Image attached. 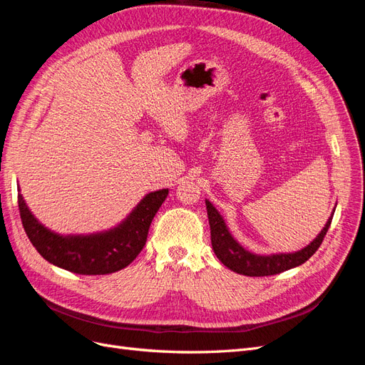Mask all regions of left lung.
<instances>
[{
	"label": "left lung",
	"mask_w": 365,
	"mask_h": 365,
	"mask_svg": "<svg viewBox=\"0 0 365 365\" xmlns=\"http://www.w3.org/2000/svg\"><path fill=\"white\" fill-rule=\"evenodd\" d=\"M210 230H212V245L217 259L222 262L227 268L248 277H264V275L280 274L291 268L300 267L302 263L311 259L314 252L323 244L324 236L332 222L334 215L327 220L326 227L322 230L311 245L306 248L291 252V254H274V256H257L242 248L237 242L231 237L222 216L217 213V210L212 205V202L205 201ZM335 212V210H334Z\"/></svg>",
	"instance_id": "obj_1"
}]
</instances>
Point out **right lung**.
<instances>
[{
	"instance_id": "1",
	"label": "right lung",
	"mask_w": 365,
	"mask_h": 365,
	"mask_svg": "<svg viewBox=\"0 0 365 365\" xmlns=\"http://www.w3.org/2000/svg\"><path fill=\"white\" fill-rule=\"evenodd\" d=\"M169 190L149 193L120 227L93 236L63 237L33 217L18 195L21 222L31 245L47 262L82 275H103L126 268L145 248L149 227Z\"/></svg>"
}]
</instances>
